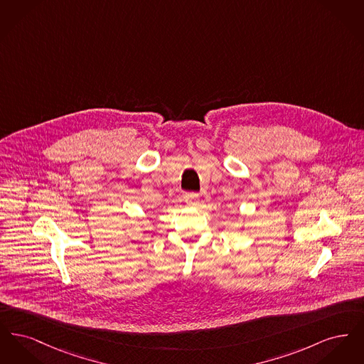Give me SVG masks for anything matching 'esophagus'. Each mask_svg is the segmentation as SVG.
<instances>
[{"label": "esophagus", "mask_w": 364, "mask_h": 364, "mask_svg": "<svg viewBox=\"0 0 364 364\" xmlns=\"http://www.w3.org/2000/svg\"><path fill=\"white\" fill-rule=\"evenodd\" d=\"M198 200H199V193H196V192H188V193H186V202H187L188 205H195Z\"/></svg>", "instance_id": "obj_1"}]
</instances>
